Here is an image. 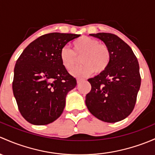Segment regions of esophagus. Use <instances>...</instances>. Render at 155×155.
I'll return each instance as SVG.
<instances>
[{
	"label": "esophagus",
	"instance_id": "esophagus-1",
	"mask_svg": "<svg viewBox=\"0 0 155 155\" xmlns=\"http://www.w3.org/2000/svg\"><path fill=\"white\" fill-rule=\"evenodd\" d=\"M84 79H81V78H78V79H77V83H78V84H79V83L83 82V81H84Z\"/></svg>",
	"mask_w": 155,
	"mask_h": 155
}]
</instances>
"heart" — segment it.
<instances>
[{"instance_id": "b5f03b06", "label": "heart", "mask_w": 155, "mask_h": 155, "mask_svg": "<svg viewBox=\"0 0 155 155\" xmlns=\"http://www.w3.org/2000/svg\"><path fill=\"white\" fill-rule=\"evenodd\" d=\"M73 51L63 48L60 51V61L63 67L71 71L79 62L81 57L82 64L76 68L72 73L74 76H85L94 73L105 71L110 61V52L105 44L99 42L97 39L88 36L76 38L71 44Z\"/></svg>"}]
</instances>
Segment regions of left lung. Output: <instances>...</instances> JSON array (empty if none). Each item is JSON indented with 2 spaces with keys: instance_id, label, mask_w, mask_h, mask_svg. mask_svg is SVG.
I'll use <instances>...</instances> for the list:
<instances>
[{
  "instance_id": "8db88e82",
  "label": "left lung",
  "mask_w": 155,
  "mask_h": 155,
  "mask_svg": "<svg viewBox=\"0 0 155 155\" xmlns=\"http://www.w3.org/2000/svg\"><path fill=\"white\" fill-rule=\"evenodd\" d=\"M91 36L102 40L110 52L105 71L88 79L91 90L86 95L89 111L102 121L116 123L132 112L141 84L137 58L131 48L114 34L99 32Z\"/></svg>"
}]
</instances>
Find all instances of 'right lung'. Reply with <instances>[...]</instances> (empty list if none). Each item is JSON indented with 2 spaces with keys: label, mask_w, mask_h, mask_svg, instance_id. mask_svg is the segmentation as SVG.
Masks as SVG:
<instances>
[{
  "label": "right lung",
  "mask_w": 155,
  "mask_h": 155,
  "mask_svg": "<svg viewBox=\"0 0 155 155\" xmlns=\"http://www.w3.org/2000/svg\"><path fill=\"white\" fill-rule=\"evenodd\" d=\"M80 35L52 32L35 39L18 58L12 91L18 110L27 122L48 125L62 114L65 98L76 80L60 61V51Z\"/></svg>",
  "instance_id": "obj_1"
}]
</instances>
